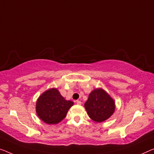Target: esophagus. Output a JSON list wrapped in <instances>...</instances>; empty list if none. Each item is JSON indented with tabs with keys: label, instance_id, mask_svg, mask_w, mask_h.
<instances>
[{
	"label": "esophagus",
	"instance_id": "esophagus-1",
	"mask_svg": "<svg viewBox=\"0 0 154 154\" xmlns=\"http://www.w3.org/2000/svg\"><path fill=\"white\" fill-rule=\"evenodd\" d=\"M76 103H77V104H78V105H81L82 104V102H81V101H79V100H76Z\"/></svg>",
	"mask_w": 154,
	"mask_h": 154
}]
</instances>
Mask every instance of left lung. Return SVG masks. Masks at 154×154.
I'll use <instances>...</instances> for the list:
<instances>
[{
  "mask_svg": "<svg viewBox=\"0 0 154 154\" xmlns=\"http://www.w3.org/2000/svg\"><path fill=\"white\" fill-rule=\"evenodd\" d=\"M84 106L89 117L97 122L107 120L115 111L113 100L102 88L95 89L89 94Z\"/></svg>",
  "mask_w": 154,
  "mask_h": 154,
  "instance_id": "8db88e82",
  "label": "left lung"
}]
</instances>
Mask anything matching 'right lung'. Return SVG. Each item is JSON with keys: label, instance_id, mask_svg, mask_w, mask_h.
<instances>
[{"label": "right lung", "instance_id": "add662e5", "mask_svg": "<svg viewBox=\"0 0 154 154\" xmlns=\"http://www.w3.org/2000/svg\"><path fill=\"white\" fill-rule=\"evenodd\" d=\"M72 105V101L66 100L57 89L52 88L38 97L36 111L44 122L55 125L66 118L68 110Z\"/></svg>", "mask_w": 154, "mask_h": 154}]
</instances>
